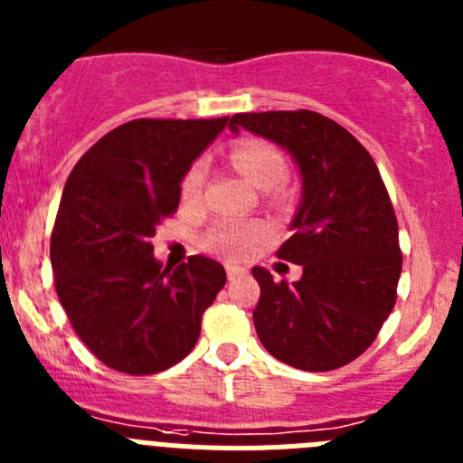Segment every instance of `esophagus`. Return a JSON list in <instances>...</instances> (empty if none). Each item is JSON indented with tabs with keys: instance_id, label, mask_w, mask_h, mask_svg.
I'll use <instances>...</instances> for the list:
<instances>
[{
	"instance_id": "esophagus-1",
	"label": "esophagus",
	"mask_w": 463,
	"mask_h": 463,
	"mask_svg": "<svg viewBox=\"0 0 463 463\" xmlns=\"http://www.w3.org/2000/svg\"><path fill=\"white\" fill-rule=\"evenodd\" d=\"M226 274H228V281H235V279L244 277V274H247V269L237 268V265H226Z\"/></svg>"
}]
</instances>
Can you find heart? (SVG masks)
I'll use <instances>...</instances> for the list:
<instances>
[{"mask_svg":"<svg viewBox=\"0 0 463 463\" xmlns=\"http://www.w3.org/2000/svg\"><path fill=\"white\" fill-rule=\"evenodd\" d=\"M231 161L249 182H253L260 189L274 186L281 182L286 175V161L283 154L272 143L260 138H241L231 147ZM207 177V164L203 159H195L186 168L182 177V198L186 203L195 201L201 195L203 184ZM265 235V226L260 222H237V219H223L216 222L203 237V247L207 251L223 258H244L251 253L256 241Z\"/></svg>","mask_w":463,"mask_h":463,"instance_id":"heart-1","label":"heart"}]
</instances>
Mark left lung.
I'll return each instance as SVG.
<instances>
[{
  "mask_svg": "<svg viewBox=\"0 0 463 463\" xmlns=\"http://www.w3.org/2000/svg\"><path fill=\"white\" fill-rule=\"evenodd\" d=\"M240 128L290 152L302 203L277 256L302 279L274 281L253 268L260 299L253 325L269 355L304 372H332L373 344L397 302L399 226L376 161L335 119L314 110L240 112Z\"/></svg>",
  "mask_w": 463,
  "mask_h": 463,
  "instance_id": "1",
  "label": "left lung"
}]
</instances>
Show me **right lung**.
<instances>
[{"instance_id":"add662e5","label":"right lung","mask_w":463,"mask_h":463,"mask_svg":"<svg viewBox=\"0 0 463 463\" xmlns=\"http://www.w3.org/2000/svg\"><path fill=\"white\" fill-rule=\"evenodd\" d=\"M226 122L133 119L91 145L66 180L50 237L57 298L82 344L115 372L147 376L184 360L226 286L212 258L161 268L152 256L186 168Z\"/></svg>"}]
</instances>
